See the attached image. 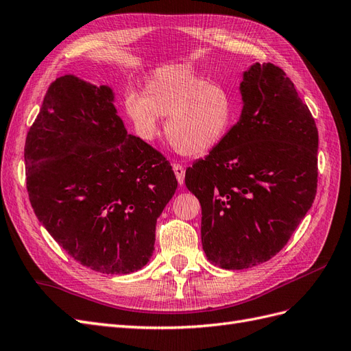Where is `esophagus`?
Returning a JSON list of instances; mask_svg holds the SVG:
<instances>
[{"label":"esophagus","instance_id":"1","mask_svg":"<svg viewBox=\"0 0 351 351\" xmlns=\"http://www.w3.org/2000/svg\"><path fill=\"white\" fill-rule=\"evenodd\" d=\"M173 169H174V174H176V177H177L178 184L183 186V184H184V174H186L184 168H183L182 165H180V164H174Z\"/></svg>","mask_w":351,"mask_h":351}]
</instances>
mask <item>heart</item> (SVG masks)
I'll list each match as a JSON object with an SVG mask.
<instances>
[{
    "mask_svg": "<svg viewBox=\"0 0 351 351\" xmlns=\"http://www.w3.org/2000/svg\"><path fill=\"white\" fill-rule=\"evenodd\" d=\"M124 111L136 133L151 142L159 134V119L174 149L186 156L206 154L226 134L231 101L218 83L206 82L186 66H165L147 77L142 95L129 93Z\"/></svg>",
    "mask_w": 351,
    "mask_h": 351,
    "instance_id": "heart-1",
    "label": "heart"
}]
</instances>
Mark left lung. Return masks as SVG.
Here are the masks:
<instances>
[{"label":"left lung","instance_id":"obj_1","mask_svg":"<svg viewBox=\"0 0 351 351\" xmlns=\"http://www.w3.org/2000/svg\"><path fill=\"white\" fill-rule=\"evenodd\" d=\"M239 89V121L184 178L202 206V247L222 269L274 258L317 186V129L293 82L271 62H254Z\"/></svg>","mask_w":351,"mask_h":351}]
</instances>
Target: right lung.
<instances>
[{
	"label": "right lung",
	"instance_id": "add662e5",
	"mask_svg": "<svg viewBox=\"0 0 351 351\" xmlns=\"http://www.w3.org/2000/svg\"><path fill=\"white\" fill-rule=\"evenodd\" d=\"M107 84L51 83L25 145L32 208L83 267L120 275L154 253L156 219L176 193L167 159L129 134Z\"/></svg>",
	"mask_w": 351,
	"mask_h": 351
}]
</instances>
